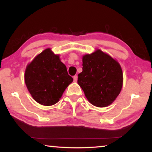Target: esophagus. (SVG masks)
I'll return each instance as SVG.
<instances>
[{
  "label": "esophagus",
  "instance_id": "1",
  "mask_svg": "<svg viewBox=\"0 0 152 152\" xmlns=\"http://www.w3.org/2000/svg\"><path fill=\"white\" fill-rule=\"evenodd\" d=\"M73 78H74V82H77V80H78V76H77L76 75L74 76L73 77Z\"/></svg>",
  "mask_w": 152,
  "mask_h": 152
}]
</instances>
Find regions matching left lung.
Segmentation results:
<instances>
[{
	"label": "left lung",
	"instance_id": "1",
	"mask_svg": "<svg viewBox=\"0 0 152 152\" xmlns=\"http://www.w3.org/2000/svg\"><path fill=\"white\" fill-rule=\"evenodd\" d=\"M82 72L78 84L91 103L97 107L112 104L123 86V71L119 63L101 50L82 56Z\"/></svg>",
	"mask_w": 152,
	"mask_h": 152
}]
</instances>
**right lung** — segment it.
Returning a JSON list of instances; mask_svg holds the SVG:
<instances>
[{"instance_id": "obj_1", "label": "right lung", "mask_w": 152, "mask_h": 152, "mask_svg": "<svg viewBox=\"0 0 152 152\" xmlns=\"http://www.w3.org/2000/svg\"><path fill=\"white\" fill-rule=\"evenodd\" d=\"M73 81L60 55L47 48L27 64L25 82L33 99L44 106L60 101L66 88Z\"/></svg>"}]
</instances>
